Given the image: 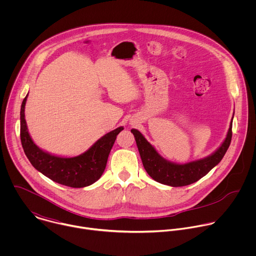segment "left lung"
<instances>
[{
  "instance_id": "8db88e82",
  "label": "left lung",
  "mask_w": 256,
  "mask_h": 256,
  "mask_svg": "<svg viewBox=\"0 0 256 256\" xmlns=\"http://www.w3.org/2000/svg\"><path fill=\"white\" fill-rule=\"evenodd\" d=\"M232 122L233 118L224 142L212 154L206 158L186 164H177L164 159L153 146L144 138L140 132L134 128L130 132L134 136L138 150L140 152L144 168L147 173L159 184L178 188L192 184L200 180L221 162L231 142Z\"/></svg>"
}]
</instances>
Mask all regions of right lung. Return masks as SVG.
<instances>
[{
    "label": "right lung",
    "instance_id": "add662e5",
    "mask_svg": "<svg viewBox=\"0 0 256 256\" xmlns=\"http://www.w3.org/2000/svg\"><path fill=\"white\" fill-rule=\"evenodd\" d=\"M27 96L28 94L21 105L20 138L24 153L32 166L52 181L66 186L80 188L93 184L104 172L116 136L124 128L120 126L107 132L79 156H56L42 150L28 132L24 114Z\"/></svg>",
    "mask_w": 256,
    "mask_h": 256
}]
</instances>
